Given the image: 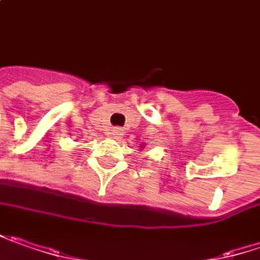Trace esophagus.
<instances>
[{
	"instance_id": "1",
	"label": "esophagus",
	"mask_w": 260,
	"mask_h": 260,
	"mask_svg": "<svg viewBox=\"0 0 260 260\" xmlns=\"http://www.w3.org/2000/svg\"><path fill=\"white\" fill-rule=\"evenodd\" d=\"M110 135L112 139H118V137L123 136V130H121V128H118V127H115V128H112V130H111Z\"/></svg>"
}]
</instances>
